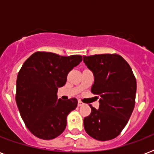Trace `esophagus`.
Returning a JSON list of instances; mask_svg holds the SVG:
<instances>
[{"label":"esophagus","mask_w":154,"mask_h":154,"mask_svg":"<svg viewBox=\"0 0 154 154\" xmlns=\"http://www.w3.org/2000/svg\"><path fill=\"white\" fill-rule=\"evenodd\" d=\"M77 105H78V107H81V106L84 105V103L83 102H81V101H78V103H77Z\"/></svg>","instance_id":"obj_1"}]
</instances>
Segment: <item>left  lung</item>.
I'll use <instances>...</instances> for the list:
<instances>
[{"label":"left lung","instance_id":"8db88e82","mask_svg":"<svg viewBox=\"0 0 154 154\" xmlns=\"http://www.w3.org/2000/svg\"><path fill=\"white\" fill-rule=\"evenodd\" d=\"M83 62L94 76L91 92L100 97L99 109L89 105L92 112L84 119L85 130L99 141L113 139L126 127L133 112L135 77L129 64L116 54L83 56Z\"/></svg>","mask_w":154,"mask_h":154}]
</instances>
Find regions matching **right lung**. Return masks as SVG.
Listing matches in <instances>:
<instances>
[{"label":"right lung","instance_id":"1","mask_svg":"<svg viewBox=\"0 0 154 154\" xmlns=\"http://www.w3.org/2000/svg\"><path fill=\"white\" fill-rule=\"evenodd\" d=\"M81 61V55L35 52L21 67L16 79V104L26 127L37 138L53 139L66 129L67 116L77 107V100H57V89Z\"/></svg>","mask_w":154,"mask_h":154}]
</instances>
